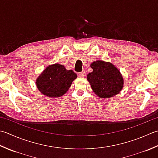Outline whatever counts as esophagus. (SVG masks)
I'll return each instance as SVG.
<instances>
[{"instance_id": "esophagus-1", "label": "esophagus", "mask_w": 158, "mask_h": 158, "mask_svg": "<svg viewBox=\"0 0 158 158\" xmlns=\"http://www.w3.org/2000/svg\"><path fill=\"white\" fill-rule=\"evenodd\" d=\"M77 75H78L79 77H84V73H83V72L79 73L78 74H77Z\"/></svg>"}]
</instances>
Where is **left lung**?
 Returning a JSON list of instances; mask_svg holds the SVG:
<instances>
[{"mask_svg":"<svg viewBox=\"0 0 158 158\" xmlns=\"http://www.w3.org/2000/svg\"><path fill=\"white\" fill-rule=\"evenodd\" d=\"M92 72L87 79L94 93L101 98H109L119 94L124 79L118 69L107 61L97 60L90 64Z\"/></svg>","mask_w":158,"mask_h":158,"instance_id":"obj_1","label":"left lung"}]
</instances>
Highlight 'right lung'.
I'll return each instance as SVG.
<instances>
[{
    "mask_svg": "<svg viewBox=\"0 0 158 158\" xmlns=\"http://www.w3.org/2000/svg\"><path fill=\"white\" fill-rule=\"evenodd\" d=\"M77 77L72 70H66L63 65H49L36 79V86L46 97L57 98L69 90L73 81Z\"/></svg>",
    "mask_w": 158,
    "mask_h": 158,
    "instance_id": "obj_1",
    "label": "right lung"
}]
</instances>
